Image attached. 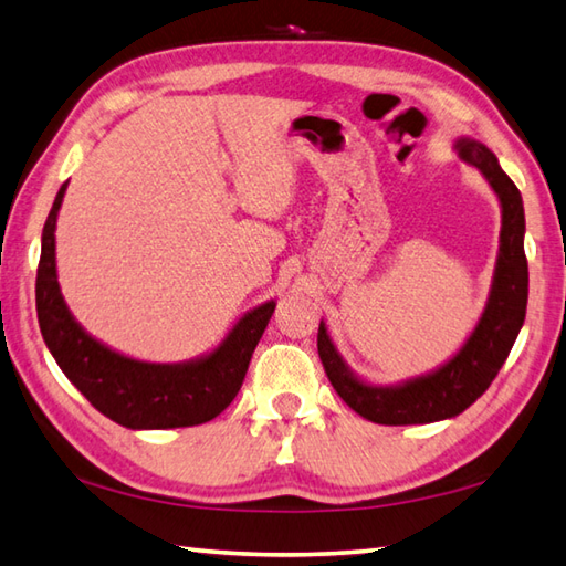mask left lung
<instances>
[{
    "label": "left lung",
    "mask_w": 566,
    "mask_h": 566,
    "mask_svg": "<svg viewBox=\"0 0 566 566\" xmlns=\"http://www.w3.org/2000/svg\"><path fill=\"white\" fill-rule=\"evenodd\" d=\"M457 156L481 170L501 205V237L486 307L459 352L428 374L400 384H371L344 361L329 337L327 322L319 319L317 352L329 384L361 418L378 424H428L457 418L476 402L491 380L499 376L525 322L527 307V259H525V210L521 190L505 176L499 158L476 138L459 136Z\"/></svg>",
    "instance_id": "left-lung-1"
}]
</instances>
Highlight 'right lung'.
<instances>
[{"instance_id":"obj_1","label":"right lung","mask_w":566,"mask_h":566,"mask_svg":"<svg viewBox=\"0 0 566 566\" xmlns=\"http://www.w3.org/2000/svg\"><path fill=\"white\" fill-rule=\"evenodd\" d=\"M67 182L57 190L41 234L36 313L43 342L67 380L102 415L129 430L192 428L217 418L244 384L251 354L275 310V300L237 319L214 349L178 364L126 356L92 337L61 293L55 269V222Z\"/></svg>"}]
</instances>
